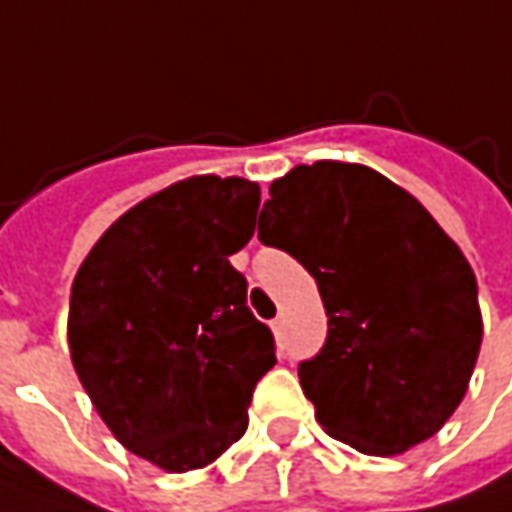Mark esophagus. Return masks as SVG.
Here are the masks:
<instances>
[{
	"label": "esophagus",
	"instance_id": "obj_1",
	"mask_svg": "<svg viewBox=\"0 0 512 512\" xmlns=\"http://www.w3.org/2000/svg\"><path fill=\"white\" fill-rule=\"evenodd\" d=\"M272 332H275V338H283V335H286V321H283V318H275V321H272Z\"/></svg>",
	"mask_w": 512,
	"mask_h": 512
}]
</instances>
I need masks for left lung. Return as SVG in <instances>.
<instances>
[{"instance_id": "1", "label": "left lung", "mask_w": 512, "mask_h": 512, "mask_svg": "<svg viewBox=\"0 0 512 512\" xmlns=\"http://www.w3.org/2000/svg\"><path fill=\"white\" fill-rule=\"evenodd\" d=\"M257 237L303 263L329 315L298 369L323 430L364 456L438 433L484 329L473 266L433 214L375 168L318 160L269 186Z\"/></svg>"}]
</instances>
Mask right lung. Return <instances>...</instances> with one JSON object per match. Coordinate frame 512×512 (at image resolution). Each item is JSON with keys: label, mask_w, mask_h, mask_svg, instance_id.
I'll return each instance as SVG.
<instances>
[{"label": "right lung", "mask_w": 512, "mask_h": 512, "mask_svg": "<svg viewBox=\"0 0 512 512\" xmlns=\"http://www.w3.org/2000/svg\"><path fill=\"white\" fill-rule=\"evenodd\" d=\"M260 186L194 174L117 217L82 260L68 349L94 410L134 456L203 470L249 427L275 341L229 263L257 223Z\"/></svg>", "instance_id": "1"}]
</instances>
